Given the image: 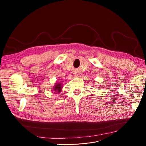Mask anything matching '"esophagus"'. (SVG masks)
<instances>
[{
  "label": "esophagus",
  "mask_w": 146,
  "mask_h": 146,
  "mask_svg": "<svg viewBox=\"0 0 146 146\" xmlns=\"http://www.w3.org/2000/svg\"><path fill=\"white\" fill-rule=\"evenodd\" d=\"M74 76H75V77H77V76H78V75H77V74H75V75H74Z\"/></svg>",
  "instance_id": "obj_1"
}]
</instances>
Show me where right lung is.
<instances>
[{
    "label": "right lung",
    "mask_w": 146,
    "mask_h": 146,
    "mask_svg": "<svg viewBox=\"0 0 146 146\" xmlns=\"http://www.w3.org/2000/svg\"><path fill=\"white\" fill-rule=\"evenodd\" d=\"M63 85L62 83H55V86H54V88H53V91H55V92H58V93L62 91V88H63Z\"/></svg>",
    "instance_id": "right-lung-1"
}]
</instances>
